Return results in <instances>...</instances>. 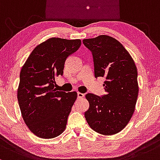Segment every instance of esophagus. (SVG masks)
<instances>
[{"label":"esophagus","instance_id":"1","mask_svg":"<svg viewBox=\"0 0 160 160\" xmlns=\"http://www.w3.org/2000/svg\"><path fill=\"white\" fill-rule=\"evenodd\" d=\"M77 96H78V98H83L85 97V94H82V93L78 92L77 93Z\"/></svg>","mask_w":160,"mask_h":160}]
</instances>
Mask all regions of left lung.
Here are the masks:
<instances>
[{
	"label": "left lung",
	"instance_id": "obj_1",
	"mask_svg": "<svg viewBox=\"0 0 160 160\" xmlns=\"http://www.w3.org/2000/svg\"><path fill=\"white\" fill-rule=\"evenodd\" d=\"M92 53L94 76L104 77L107 94L85 95L89 108L85 112L89 126L98 133L121 132L134 113L138 95V71L133 59L116 39L108 35L84 39Z\"/></svg>",
	"mask_w": 160,
	"mask_h": 160
}]
</instances>
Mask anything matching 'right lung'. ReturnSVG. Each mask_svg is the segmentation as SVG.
I'll return each mask as SVG.
<instances>
[{
    "label": "right lung",
    "mask_w": 160,
    "mask_h": 160,
    "mask_svg": "<svg viewBox=\"0 0 160 160\" xmlns=\"http://www.w3.org/2000/svg\"><path fill=\"white\" fill-rule=\"evenodd\" d=\"M81 40L51 38L38 45L19 75L17 98L25 123L38 137L49 139L65 130L77 93L55 88V77L63 74L67 57L78 51Z\"/></svg>",
    "instance_id": "right-lung-1"
}]
</instances>
